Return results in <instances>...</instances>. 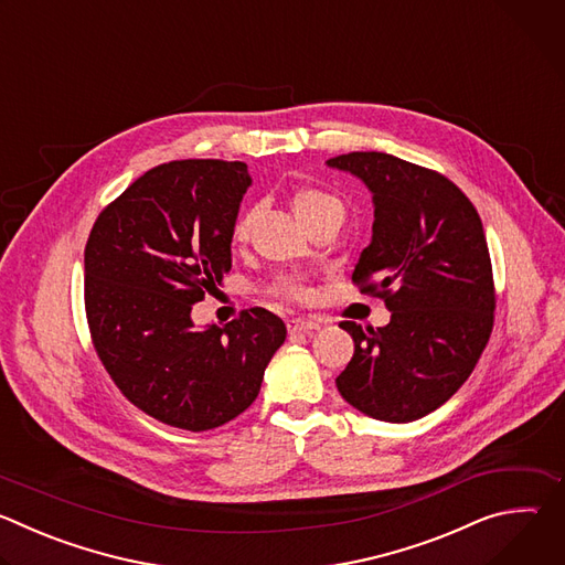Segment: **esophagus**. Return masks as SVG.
<instances>
[{"label":"esophagus","instance_id":"1","mask_svg":"<svg viewBox=\"0 0 565 565\" xmlns=\"http://www.w3.org/2000/svg\"><path fill=\"white\" fill-rule=\"evenodd\" d=\"M286 327L290 335H312L315 331H319V324L312 319H288Z\"/></svg>","mask_w":565,"mask_h":565}]
</instances>
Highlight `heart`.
Wrapping results in <instances>:
<instances>
[{"label": "heart", "instance_id": "b5f03b06", "mask_svg": "<svg viewBox=\"0 0 565 565\" xmlns=\"http://www.w3.org/2000/svg\"><path fill=\"white\" fill-rule=\"evenodd\" d=\"M292 210L299 216V221H308L312 216H319L331 210H342V203L338 196L319 188H299L292 194ZM255 216H257V207H248L246 212H241V216L232 225L234 244H244V241L250 236ZM268 292L277 299L295 301V303H303L312 297L310 286L299 275H277L268 286Z\"/></svg>", "mask_w": 565, "mask_h": 565}]
</instances>
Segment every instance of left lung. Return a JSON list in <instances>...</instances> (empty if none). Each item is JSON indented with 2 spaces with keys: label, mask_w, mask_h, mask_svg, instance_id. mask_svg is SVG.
I'll return each instance as SVG.
<instances>
[{
  "label": "left lung",
  "mask_w": 565,
  "mask_h": 565,
  "mask_svg": "<svg viewBox=\"0 0 565 565\" xmlns=\"http://www.w3.org/2000/svg\"><path fill=\"white\" fill-rule=\"evenodd\" d=\"M373 194V238L353 284L384 299L386 327L342 321L355 342L335 384L358 412L412 423L462 386L494 327L497 290L486 232L471 201L447 177L382 151L329 160Z\"/></svg>",
  "instance_id": "obj_1"
}]
</instances>
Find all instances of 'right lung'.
<instances>
[{
  "label": "right lung",
  "mask_w": 565,
  "mask_h": 565,
  "mask_svg": "<svg viewBox=\"0 0 565 565\" xmlns=\"http://www.w3.org/2000/svg\"><path fill=\"white\" fill-rule=\"evenodd\" d=\"M250 183L241 160H172L111 201L87 241L94 349L131 405L170 427L207 431L244 414L286 340L266 308L205 331L190 317L232 266V225Z\"/></svg>",
  "instance_id": "right-lung-1"
}]
</instances>
